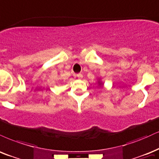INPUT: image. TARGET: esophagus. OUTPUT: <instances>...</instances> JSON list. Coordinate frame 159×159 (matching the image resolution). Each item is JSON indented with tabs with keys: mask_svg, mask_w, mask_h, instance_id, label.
I'll return each instance as SVG.
<instances>
[{
	"mask_svg": "<svg viewBox=\"0 0 159 159\" xmlns=\"http://www.w3.org/2000/svg\"><path fill=\"white\" fill-rule=\"evenodd\" d=\"M74 76H75L76 78H78V79H82L83 76V74H75Z\"/></svg>",
	"mask_w": 159,
	"mask_h": 159,
	"instance_id": "esophagus-1",
	"label": "esophagus"
}]
</instances>
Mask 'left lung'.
Wrapping results in <instances>:
<instances>
[{"instance_id": "obj_1", "label": "left lung", "mask_w": 159, "mask_h": 159, "mask_svg": "<svg viewBox=\"0 0 159 159\" xmlns=\"http://www.w3.org/2000/svg\"><path fill=\"white\" fill-rule=\"evenodd\" d=\"M98 83L99 86H100V87L103 86V83H102V82L101 81V79H100V78L98 80Z\"/></svg>"}]
</instances>
